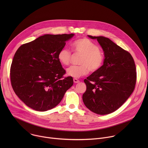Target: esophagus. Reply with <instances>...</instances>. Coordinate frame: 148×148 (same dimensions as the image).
Returning <instances> with one entry per match:
<instances>
[{
	"label": "esophagus",
	"mask_w": 148,
	"mask_h": 148,
	"mask_svg": "<svg viewBox=\"0 0 148 148\" xmlns=\"http://www.w3.org/2000/svg\"><path fill=\"white\" fill-rule=\"evenodd\" d=\"M73 81H74V83H78V82H79V81L78 79H77V78H74V79H73Z\"/></svg>",
	"instance_id": "esophagus-1"
}]
</instances>
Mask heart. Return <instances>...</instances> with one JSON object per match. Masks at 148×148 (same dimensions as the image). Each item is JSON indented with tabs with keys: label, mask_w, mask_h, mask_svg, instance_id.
<instances>
[{
	"label": "heart",
	"mask_w": 148,
	"mask_h": 148,
	"mask_svg": "<svg viewBox=\"0 0 148 148\" xmlns=\"http://www.w3.org/2000/svg\"><path fill=\"white\" fill-rule=\"evenodd\" d=\"M74 50L80 54L79 66H73L67 70V74L74 78H79L88 74L89 70L94 72L102 66L104 55L99 47L94 42L87 38H82L75 40L73 43ZM71 53L67 49L63 48L58 54L59 61L64 66L70 64Z\"/></svg>",
	"instance_id": "heart-1"
}]
</instances>
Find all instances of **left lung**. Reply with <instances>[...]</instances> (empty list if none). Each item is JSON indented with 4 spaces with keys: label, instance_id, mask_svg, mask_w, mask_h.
<instances>
[{
    "label": "left lung",
    "instance_id": "left-lung-1",
    "mask_svg": "<svg viewBox=\"0 0 148 148\" xmlns=\"http://www.w3.org/2000/svg\"><path fill=\"white\" fill-rule=\"evenodd\" d=\"M88 36L97 39L104 53L103 65L84 79L86 91L82 101L92 112L111 114L128 99L136 81L135 62L131 54L103 36Z\"/></svg>",
    "mask_w": 148,
    "mask_h": 148
}]
</instances>
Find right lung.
<instances>
[{"label":"right lung","instance_id":"1","mask_svg":"<svg viewBox=\"0 0 148 148\" xmlns=\"http://www.w3.org/2000/svg\"><path fill=\"white\" fill-rule=\"evenodd\" d=\"M74 34H45L21 46L10 67L12 88L27 107L38 111L51 110L73 85L58 59L60 50Z\"/></svg>","mask_w":148,"mask_h":148}]
</instances>
